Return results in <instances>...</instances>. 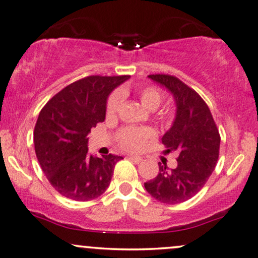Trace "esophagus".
I'll use <instances>...</instances> for the list:
<instances>
[{
  "label": "esophagus",
  "mask_w": 258,
  "mask_h": 258,
  "mask_svg": "<svg viewBox=\"0 0 258 258\" xmlns=\"http://www.w3.org/2000/svg\"><path fill=\"white\" fill-rule=\"evenodd\" d=\"M128 159H131L132 162H135V163H137V164H138V163H140V162H143V157H140V156H128Z\"/></svg>",
  "instance_id": "obj_1"
}]
</instances>
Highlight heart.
Here are the masks:
<instances>
[{"label": "heart", "mask_w": 258, "mask_h": 258, "mask_svg": "<svg viewBox=\"0 0 258 258\" xmlns=\"http://www.w3.org/2000/svg\"><path fill=\"white\" fill-rule=\"evenodd\" d=\"M127 95L126 90H120L116 91L110 95L107 102L106 107V114L109 118H113L118 114L120 107L122 105L123 97ZM138 96L139 101L145 108L150 110L157 109L161 106L163 95L162 91L158 89L157 87L148 86L144 88H140L138 90ZM172 114L170 110H165V112L161 113V118L164 121L170 120ZM155 138V132L150 127H135V126H128L125 128L120 130L116 135V139H118L119 144L121 145V148L130 150V151H139L144 148L145 143L148 140Z\"/></svg>", "instance_id": "b5f03b06"}]
</instances>
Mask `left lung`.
<instances>
[{
    "label": "left lung",
    "mask_w": 258,
    "mask_h": 258,
    "mask_svg": "<svg viewBox=\"0 0 258 258\" xmlns=\"http://www.w3.org/2000/svg\"><path fill=\"white\" fill-rule=\"evenodd\" d=\"M148 77L167 88L175 100L174 122L162 137V143L167 152L175 151L178 158L174 169H169L165 163H158V175L145 182L144 187L152 198L163 204H181L201 190L216 168L219 131L210 108L197 91L170 75Z\"/></svg>",
    "instance_id": "8db88e82"
}]
</instances>
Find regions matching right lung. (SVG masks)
<instances>
[{
  "mask_svg": "<svg viewBox=\"0 0 258 258\" xmlns=\"http://www.w3.org/2000/svg\"><path fill=\"white\" fill-rule=\"evenodd\" d=\"M130 76H88L48 101L34 127V149L47 180L58 193L89 201L106 191L121 156L88 153V133L105 121L107 99Z\"/></svg>",
  "mask_w": 258,
  "mask_h": 258,
  "instance_id": "1",
  "label": "right lung"
}]
</instances>
